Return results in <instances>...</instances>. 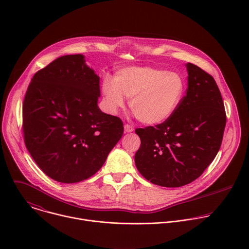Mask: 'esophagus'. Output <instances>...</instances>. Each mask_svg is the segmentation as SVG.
I'll return each mask as SVG.
<instances>
[{
	"instance_id": "esophagus-1",
	"label": "esophagus",
	"mask_w": 249,
	"mask_h": 249,
	"mask_svg": "<svg viewBox=\"0 0 249 249\" xmlns=\"http://www.w3.org/2000/svg\"><path fill=\"white\" fill-rule=\"evenodd\" d=\"M124 130L126 133H129V132H133L134 131V127L130 124H125L124 125Z\"/></svg>"
}]
</instances>
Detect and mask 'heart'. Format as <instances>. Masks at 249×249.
<instances>
[{
  "instance_id": "heart-1",
  "label": "heart",
  "mask_w": 249,
  "mask_h": 249,
  "mask_svg": "<svg viewBox=\"0 0 249 249\" xmlns=\"http://www.w3.org/2000/svg\"><path fill=\"white\" fill-rule=\"evenodd\" d=\"M185 88L178 73L152 67L122 69L113 81L105 78L101 85L105 107L110 113L123 108L127 97L138 120L148 125L166 121L180 104Z\"/></svg>"
}]
</instances>
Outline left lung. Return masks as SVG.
<instances>
[{
    "label": "left lung",
    "instance_id": "obj_1",
    "mask_svg": "<svg viewBox=\"0 0 249 249\" xmlns=\"http://www.w3.org/2000/svg\"><path fill=\"white\" fill-rule=\"evenodd\" d=\"M186 68L188 88L174 113L163 123L135 130L141 139L136 166L163 187H181L201 176L221 148L227 122L214 78L194 64Z\"/></svg>",
    "mask_w": 249,
    "mask_h": 249
}]
</instances>
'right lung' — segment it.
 Masks as SVG:
<instances>
[{"label": "right lung", "instance_id": "add662e5", "mask_svg": "<svg viewBox=\"0 0 249 249\" xmlns=\"http://www.w3.org/2000/svg\"><path fill=\"white\" fill-rule=\"evenodd\" d=\"M99 77L81 54L59 57L33 76L22 103L27 151L50 178H89L121 139L122 120L97 106Z\"/></svg>", "mask_w": 249, "mask_h": 249}]
</instances>
